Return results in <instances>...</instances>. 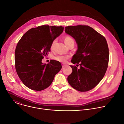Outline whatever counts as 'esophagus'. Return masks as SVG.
Instances as JSON below:
<instances>
[{"instance_id":"34e87169","label":"esophagus","mask_w":124,"mask_h":124,"mask_svg":"<svg viewBox=\"0 0 124 124\" xmlns=\"http://www.w3.org/2000/svg\"><path fill=\"white\" fill-rule=\"evenodd\" d=\"M65 66H66V65H65V64H62V67H65Z\"/></svg>"}]
</instances>
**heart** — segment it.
<instances>
[{
	"label": "heart",
	"mask_w": 124,
	"mask_h": 124,
	"mask_svg": "<svg viewBox=\"0 0 124 124\" xmlns=\"http://www.w3.org/2000/svg\"><path fill=\"white\" fill-rule=\"evenodd\" d=\"M64 41L65 44L67 46H70V44H74V39L70 36H66L64 38ZM56 43V40H54L52 43L51 46V50H53L54 44ZM70 58L68 56H63V55H59L56 57H54V59L58 62H61L62 63H65L67 61V60Z\"/></svg>",
	"instance_id": "b5f03b06"
}]
</instances>
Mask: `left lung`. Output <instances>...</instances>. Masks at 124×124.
<instances>
[{"instance_id": "8db88e82", "label": "left lung", "mask_w": 124, "mask_h": 124, "mask_svg": "<svg viewBox=\"0 0 124 124\" xmlns=\"http://www.w3.org/2000/svg\"><path fill=\"white\" fill-rule=\"evenodd\" d=\"M65 32L76 40L78 50L71 62L80 67L70 65L72 72L67 77L68 83L78 91H89L97 86L107 70L109 53L106 40L88 25L66 26Z\"/></svg>"}]
</instances>
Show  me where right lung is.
I'll list each match as a JSON object with an SVG mask.
<instances>
[{
    "instance_id": "add662e5",
    "label": "right lung",
    "mask_w": 124,
    "mask_h": 124,
    "mask_svg": "<svg viewBox=\"0 0 124 124\" xmlns=\"http://www.w3.org/2000/svg\"><path fill=\"white\" fill-rule=\"evenodd\" d=\"M63 29L62 26H38L26 32L18 42L15 52L16 70L23 84L30 89L40 91L48 88L61 70L62 65L57 61L43 64L42 60Z\"/></svg>"
}]
</instances>
